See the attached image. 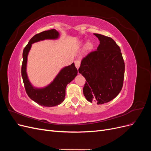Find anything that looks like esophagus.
<instances>
[{"instance_id":"obj_1","label":"esophagus","mask_w":151,"mask_h":151,"mask_svg":"<svg viewBox=\"0 0 151 151\" xmlns=\"http://www.w3.org/2000/svg\"><path fill=\"white\" fill-rule=\"evenodd\" d=\"M74 63H75V65L76 67V68H79V67H80V65H81V62L79 60H76L74 62Z\"/></svg>"}]
</instances>
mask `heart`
Listing matches in <instances>:
<instances>
[{
  "label": "heart",
  "instance_id": "1",
  "mask_svg": "<svg viewBox=\"0 0 151 151\" xmlns=\"http://www.w3.org/2000/svg\"><path fill=\"white\" fill-rule=\"evenodd\" d=\"M93 43L90 42H87V43L86 44V50H91L93 48Z\"/></svg>",
  "mask_w": 151,
  "mask_h": 151
}]
</instances>
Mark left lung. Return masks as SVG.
<instances>
[{
  "label": "left lung",
  "instance_id": "1",
  "mask_svg": "<svg viewBox=\"0 0 151 151\" xmlns=\"http://www.w3.org/2000/svg\"><path fill=\"white\" fill-rule=\"evenodd\" d=\"M99 41L96 51L81 61L79 72L86 80L83 88L86 99L102 104L120 93L124 79L125 63L119 46L112 38L94 33Z\"/></svg>",
  "mask_w": 151,
  "mask_h": 151
}]
</instances>
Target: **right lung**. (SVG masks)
<instances>
[{
	"mask_svg": "<svg viewBox=\"0 0 151 151\" xmlns=\"http://www.w3.org/2000/svg\"><path fill=\"white\" fill-rule=\"evenodd\" d=\"M60 34L55 29L45 31L35 35L26 45L22 53L21 75L28 96L38 104L43 106L53 107L60 104L65 99L67 85L74 79L77 75V69L74 63L62 68L53 81L43 88H36L31 83L27 74L28 56L32 44L45 40H57Z\"/></svg>",
	"mask_w": 151,
	"mask_h": 151,
	"instance_id": "obj_1",
	"label": "right lung"
}]
</instances>
